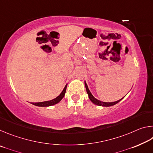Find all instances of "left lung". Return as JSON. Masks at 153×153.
<instances>
[{
  "label": "left lung",
  "mask_w": 153,
  "mask_h": 153,
  "mask_svg": "<svg viewBox=\"0 0 153 153\" xmlns=\"http://www.w3.org/2000/svg\"><path fill=\"white\" fill-rule=\"evenodd\" d=\"M85 86H86V92L88 93V97L90 98V100H91V101L94 103V104L97 105H98V106H102V107H110V106H113L114 105L117 104V103H118L120 101V100L122 99L119 100H117V101H115V102H102V101H100V100H97V98H95L94 97H93V95L91 94V92H90V91L88 89V87L86 83L85 82Z\"/></svg>",
  "instance_id": "left-lung-1"
}]
</instances>
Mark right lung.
Returning <instances> with one entry per match:
<instances>
[{"label": "right lung", "mask_w": 153, "mask_h": 153, "mask_svg": "<svg viewBox=\"0 0 153 153\" xmlns=\"http://www.w3.org/2000/svg\"><path fill=\"white\" fill-rule=\"evenodd\" d=\"M67 84L65 86L64 89L63 90V91L61 93L59 96H58L57 97L54 98V99L51 100H48V101H45V102H32V104L36 106H38V107H48V106H51V105H54L56 104L61 101V100L64 97L65 94L66 92V88H67Z\"/></svg>", "instance_id": "right-lung-1"}]
</instances>
